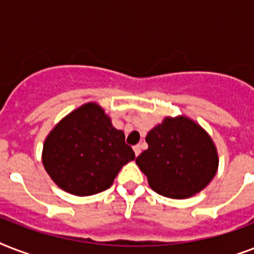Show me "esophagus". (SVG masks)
<instances>
[{
  "label": "esophagus",
  "instance_id": "1",
  "mask_svg": "<svg viewBox=\"0 0 254 254\" xmlns=\"http://www.w3.org/2000/svg\"><path fill=\"white\" fill-rule=\"evenodd\" d=\"M133 150H134L135 157H138L139 153H141V146H139V145H135V146L133 147Z\"/></svg>",
  "mask_w": 254,
  "mask_h": 254
}]
</instances>
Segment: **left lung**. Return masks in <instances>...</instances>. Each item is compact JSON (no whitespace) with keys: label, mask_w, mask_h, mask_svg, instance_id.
Segmentation results:
<instances>
[{"label":"left lung","mask_w":254,"mask_h":254,"mask_svg":"<svg viewBox=\"0 0 254 254\" xmlns=\"http://www.w3.org/2000/svg\"><path fill=\"white\" fill-rule=\"evenodd\" d=\"M146 150L135 158L155 192L186 199L216 175L217 150L207 131L186 116L166 117L146 135Z\"/></svg>","instance_id":"8db88e82"}]
</instances>
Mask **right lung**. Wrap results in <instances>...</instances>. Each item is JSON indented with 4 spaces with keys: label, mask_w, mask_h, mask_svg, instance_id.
Listing matches in <instances>:
<instances>
[{
    "label": "right lung",
    "mask_w": 254,
    "mask_h": 254,
    "mask_svg": "<svg viewBox=\"0 0 254 254\" xmlns=\"http://www.w3.org/2000/svg\"><path fill=\"white\" fill-rule=\"evenodd\" d=\"M134 158L124 131L112 125L111 117L96 103L84 104L62 119L42 151L50 178L77 196L109 189L121 167Z\"/></svg>",
    "instance_id": "right-lung-1"
}]
</instances>
